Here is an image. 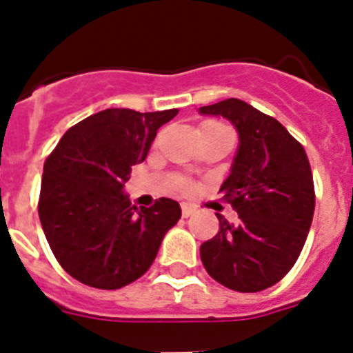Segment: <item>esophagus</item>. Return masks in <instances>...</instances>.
<instances>
[{
  "mask_svg": "<svg viewBox=\"0 0 353 353\" xmlns=\"http://www.w3.org/2000/svg\"><path fill=\"white\" fill-rule=\"evenodd\" d=\"M196 207L192 203H182V215L183 217H189V215L194 214Z\"/></svg>",
  "mask_w": 353,
  "mask_h": 353,
  "instance_id": "1",
  "label": "esophagus"
}]
</instances>
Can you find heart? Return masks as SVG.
<instances>
[{"instance_id": "b5f03b06", "label": "heart", "mask_w": 353, "mask_h": 353, "mask_svg": "<svg viewBox=\"0 0 353 353\" xmlns=\"http://www.w3.org/2000/svg\"><path fill=\"white\" fill-rule=\"evenodd\" d=\"M203 127H226V125H223V123H219V121H205ZM183 187H187V183H183Z\"/></svg>"}]
</instances>
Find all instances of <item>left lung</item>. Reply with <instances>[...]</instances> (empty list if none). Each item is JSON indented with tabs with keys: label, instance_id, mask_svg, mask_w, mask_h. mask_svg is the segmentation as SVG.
Returning <instances> with one entry per match:
<instances>
[{
	"label": "left lung",
	"instance_id": "8db88e82",
	"mask_svg": "<svg viewBox=\"0 0 353 353\" xmlns=\"http://www.w3.org/2000/svg\"><path fill=\"white\" fill-rule=\"evenodd\" d=\"M230 120L239 132L232 173L219 192L239 224L217 214L219 232L199 248L215 281L235 292H261L290 272L314 214V185L305 150L276 120L239 99L199 108Z\"/></svg>",
	"mask_w": 353,
	"mask_h": 353
}]
</instances>
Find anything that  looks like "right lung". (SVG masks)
I'll list each match as a JSON object with an SVG mask.
<instances>
[{
    "label": "right lung",
    "mask_w": 353,
    "mask_h": 353,
    "mask_svg": "<svg viewBox=\"0 0 353 353\" xmlns=\"http://www.w3.org/2000/svg\"><path fill=\"white\" fill-rule=\"evenodd\" d=\"M179 109H104L63 134L46 159L39 217L58 263L83 285L117 290L139 279L182 210L170 198L136 208L123 194L159 127Z\"/></svg>",
    "instance_id": "right-lung-1"
}]
</instances>
